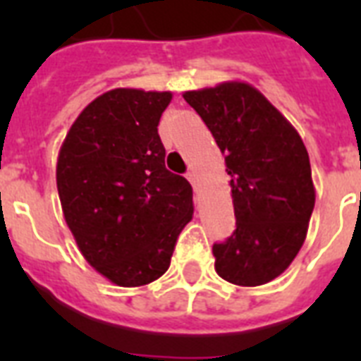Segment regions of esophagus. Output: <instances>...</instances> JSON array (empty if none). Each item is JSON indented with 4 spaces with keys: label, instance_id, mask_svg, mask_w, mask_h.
<instances>
[{
    "label": "esophagus",
    "instance_id": "obj_1",
    "mask_svg": "<svg viewBox=\"0 0 361 361\" xmlns=\"http://www.w3.org/2000/svg\"><path fill=\"white\" fill-rule=\"evenodd\" d=\"M187 180L191 181V185H192V189H195V191L198 192V189H200V183H198V176H197V172H187Z\"/></svg>",
    "mask_w": 361,
    "mask_h": 361
}]
</instances>
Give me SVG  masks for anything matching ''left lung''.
I'll return each mask as SVG.
<instances>
[{
  "label": "left lung",
  "mask_w": 361,
  "mask_h": 361,
  "mask_svg": "<svg viewBox=\"0 0 361 361\" xmlns=\"http://www.w3.org/2000/svg\"><path fill=\"white\" fill-rule=\"evenodd\" d=\"M212 130L231 176L236 231L215 243V271L232 285L279 277L302 249L314 208L309 153L292 123L251 84L183 93Z\"/></svg>",
  "instance_id": "left-lung-1"
}]
</instances>
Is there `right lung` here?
I'll list each match as a JSON object with an SVG mask.
<instances>
[{"instance_id": "1", "label": "right lung", "mask_w": 361, "mask_h": 361, "mask_svg": "<svg viewBox=\"0 0 361 361\" xmlns=\"http://www.w3.org/2000/svg\"><path fill=\"white\" fill-rule=\"evenodd\" d=\"M170 101V92L110 90L82 110L59 147L65 223L87 264L118 286L159 279L192 219L191 183L166 170L157 133Z\"/></svg>"}]
</instances>
